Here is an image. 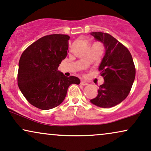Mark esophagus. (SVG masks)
Here are the masks:
<instances>
[{
    "label": "esophagus",
    "mask_w": 151,
    "mask_h": 151,
    "mask_svg": "<svg viewBox=\"0 0 151 151\" xmlns=\"http://www.w3.org/2000/svg\"><path fill=\"white\" fill-rule=\"evenodd\" d=\"M81 84L82 85H88V83H87V82L85 81H81Z\"/></svg>",
    "instance_id": "obj_1"
}]
</instances>
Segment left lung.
Returning <instances> with one entry per match:
<instances>
[{
	"instance_id": "left-lung-1",
	"label": "left lung",
	"mask_w": 151,
	"mask_h": 151,
	"mask_svg": "<svg viewBox=\"0 0 151 151\" xmlns=\"http://www.w3.org/2000/svg\"><path fill=\"white\" fill-rule=\"evenodd\" d=\"M91 35L104 44L105 55L99 67L104 83L90 101L99 107L111 108L125 99L131 90L136 74L133 59L127 48L109 33Z\"/></svg>"
}]
</instances>
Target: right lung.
I'll list each match as a JSON object with an SVG mask.
<instances>
[{
	"mask_svg": "<svg viewBox=\"0 0 151 151\" xmlns=\"http://www.w3.org/2000/svg\"><path fill=\"white\" fill-rule=\"evenodd\" d=\"M69 38L68 35H48L22 53L19 61L18 86L33 106L41 110L58 106L66 97L68 87L81 83L78 78L66 77L58 70L68 55Z\"/></svg>",
	"mask_w": 151,
	"mask_h": 151,
	"instance_id": "1",
	"label": "right lung"
}]
</instances>
